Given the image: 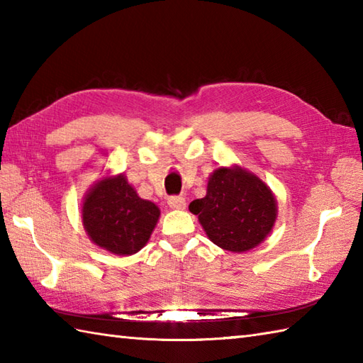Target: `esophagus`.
<instances>
[{
  "mask_svg": "<svg viewBox=\"0 0 363 363\" xmlns=\"http://www.w3.org/2000/svg\"><path fill=\"white\" fill-rule=\"evenodd\" d=\"M168 206L172 209H186V198L184 196H169L168 198Z\"/></svg>",
  "mask_w": 363,
  "mask_h": 363,
  "instance_id": "esophagus-1",
  "label": "esophagus"
}]
</instances>
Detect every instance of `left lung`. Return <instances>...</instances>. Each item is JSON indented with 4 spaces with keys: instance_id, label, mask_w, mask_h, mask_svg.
Instances as JSON below:
<instances>
[{
    "instance_id": "8db88e82",
    "label": "left lung",
    "mask_w": 363,
    "mask_h": 363,
    "mask_svg": "<svg viewBox=\"0 0 363 363\" xmlns=\"http://www.w3.org/2000/svg\"><path fill=\"white\" fill-rule=\"evenodd\" d=\"M207 237L220 248L243 252L272 230L276 199L264 182L242 168L215 169L207 184V195L189 206Z\"/></svg>"
}]
</instances>
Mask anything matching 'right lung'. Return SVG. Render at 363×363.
Wrapping results in <instances>:
<instances>
[{"label":"right lung","instance_id":"add662e5","mask_svg":"<svg viewBox=\"0 0 363 363\" xmlns=\"http://www.w3.org/2000/svg\"><path fill=\"white\" fill-rule=\"evenodd\" d=\"M159 215V207L138 198L123 174L98 182L82 206L84 228L91 242L118 256L143 248Z\"/></svg>","mask_w":363,"mask_h":363}]
</instances>
